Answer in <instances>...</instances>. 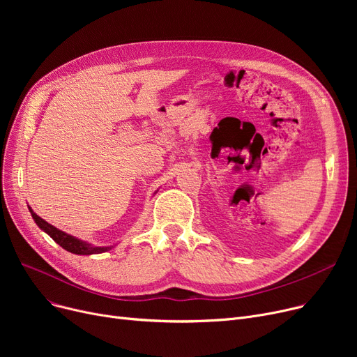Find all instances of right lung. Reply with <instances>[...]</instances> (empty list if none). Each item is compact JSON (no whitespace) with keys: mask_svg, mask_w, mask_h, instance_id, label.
<instances>
[{"mask_svg":"<svg viewBox=\"0 0 357 357\" xmlns=\"http://www.w3.org/2000/svg\"><path fill=\"white\" fill-rule=\"evenodd\" d=\"M29 211L34 220V222L39 226L40 230H43L45 233H47L56 243H58L59 246H62L65 250L73 253V255H98V253H104V252H108L111 250L114 246H93L91 245V243L88 241H84L81 238H77L73 237L59 229H56L54 226H52V224H49L47 221H45L43 218H40L39 215H37L30 207H29Z\"/></svg>","mask_w":357,"mask_h":357,"instance_id":"obj_1","label":"right lung"}]
</instances>
